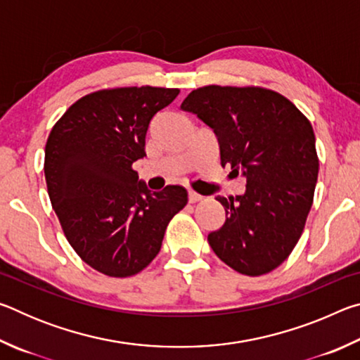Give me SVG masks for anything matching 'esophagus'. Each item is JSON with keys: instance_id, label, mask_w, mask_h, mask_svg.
<instances>
[{"instance_id": "esophagus-1", "label": "esophagus", "mask_w": 360, "mask_h": 360, "mask_svg": "<svg viewBox=\"0 0 360 360\" xmlns=\"http://www.w3.org/2000/svg\"><path fill=\"white\" fill-rule=\"evenodd\" d=\"M187 198H188V203H197V202H200V200H202L203 197H202V195H198L197 192L188 191V193H187Z\"/></svg>"}]
</instances>
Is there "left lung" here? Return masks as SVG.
<instances>
[{"label":"left lung","instance_id":"8db88e82","mask_svg":"<svg viewBox=\"0 0 360 360\" xmlns=\"http://www.w3.org/2000/svg\"><path fill=\"white\" fill-rule=\"evenodd\" d=\"M214 131L222 167L246 191L217 197L225 222L208 243L241 275L260 276L289 257L311 210L319 160L309 120L294 103L260 87L206 85L181 105Z\"/></svg>","mask_w":360,"mask_h":360}]
</instances>
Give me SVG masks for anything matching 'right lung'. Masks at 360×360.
<instances>
[{
	"mask_svg": "<svg viewBox=\"0 0 360 360\" xmlns=\"http://www.w3.org/2000/svg\"><path fill=\"white\" fill-rule=\"evenodd\" d=\"M178 89L98 90L70 106L47 138L44 174L66 240L85 264L112 278L144 270L187 191L150 192L133 162L146 155V131Z\"/></svg>",
	"mask_w": 360,
	"mask_h": 360,
	"instance_id": "right-lung-1",
	"label": "right lung"
}]
</instances>
